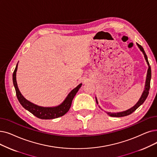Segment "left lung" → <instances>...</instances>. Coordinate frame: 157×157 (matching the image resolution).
Returning a JSON list of instances; mask_svg holds the SVG:
<instances>
[{
    "label": "left lung",
    "instance_id": "left-lung-1",
    "mask_svg": "<svg viewBox=\"0 0 157 157\" xmlns=\"http://www.w3.org/2000/svg\"><path fill=\"white\" fill-rule=\"evenodd\" d=\"M137 45L138 46L139 48L140 49V51L142 52L143 54H144L145 59L147 62V64L148 65V69H147V76H146V83H145V88L144 90L143 91L141 97L140 98L139 100L138 101V102L136 103L133 107H132L131 108L128 109L127 110L123 111V112H116V113H112V112H106V113L110 115L111 117H124V116H127V115L132 113L134 111H135L141 105L143 104V103L145 101V100L146 99L147 95L149 94V88H150V81H151V67L149 65L148 59H147V57L146 54L145 53V51L143 49V47L140 45L139 44H138L137 43ZM95 100H96V103L98 105V101L97 99V98L95 97Z\"/></svg>",
    "mask_w": 157,
    "mask_h": 157
}]
</instances>
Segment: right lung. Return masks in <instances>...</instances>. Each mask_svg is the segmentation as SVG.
<instances>
[{
    "label": "right lung",
    "instance_id": "add662e5",
    "mask_svg": "<svg viewBox=\"0 0 157 157\" xmlns=\"http://www.w3.org/2000/svg\"><path fill=\"white\" fill-rule=\"evenodd\" d=\"M17 68L18 63L17 64L13 74V82L15 88L17 99L20 103L25 110H28L35 116L41 119H52L62 117L69 110L71 106L72 101L76 93L78 92L80 87L82 85V83H80L76 88H74L72 90H71V92L68 94L65 100L62 102V103H61L58 106L53 107L40 106L27 100L20 93L17 83L16 76Z\"/></svg>",
    "mask_w": 157,
    "mask_h": 157
}]
</instances>
